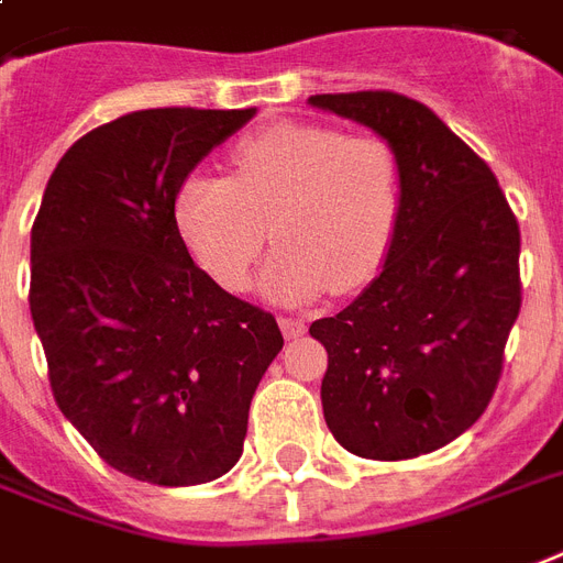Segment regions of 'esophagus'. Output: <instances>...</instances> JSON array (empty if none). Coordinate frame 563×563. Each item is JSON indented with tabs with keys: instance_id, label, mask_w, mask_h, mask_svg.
Returning a JSON list of instances; mask_svg holds the SVG:
<instances>
[{
	"instance_id": "34e87169",
	"label": "esophagus",
	"mask_w": 563,
	"mask_h": 563,
	"mask_svg": "<svg viewBox=\"0 0 563 563\" xmlns=\"http://www.w3.org/2000/svg\"><path fill=\"white\" fill-rule=\"evenodd\" d=\"M280 330L286 339H298L307 333V324L300 319H280Z\"/></svg>"
}]
</instances>
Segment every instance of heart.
I'll use <instances>...</instances> for the list:
<instances>
[{
    "label": "heart",
    "instance_id": "obj_1",
    "mask_svg": "<svg viewBox=\"0 0 563 563\" xmlns=\"http://www.w3.org/2000/svg\"><path fill=\"white\" fill-rule=\"evenodd\" d=\"M233 179L188 174L174 224L214 283L242 291L272 230V300L363 289L384 268L401 212V167L380 135L286 120L235 144Z\"/></svg>",
    "mask_w": 563,
    "mask_h": 563
}]
</instances>
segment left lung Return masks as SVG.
<instances>
[{"label":"left lung","instance_id":"8db88e82","mask_svg":"<svg viewBox=\"0 0 563 563\" xmlns=\"http://www.w3.org/2000/svg\"><path fill=\"white\" fill-rule=\"evenodd\" d=\"M396 147L401 212L384 272L310 324L328 349L324 422L372 461L443 449L478 422L520 316V224L499 179L434 111L396 91L316 93Z\"/></svg>","mask_w":563,"mask_h":563}]
</instances>
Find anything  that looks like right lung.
Here are the masks:
<instances>
[{"label": "right lung", "instance_id": "right-lung-1", "mask_svg": "<svg viewBox=\"0 0 563 563\" xmlns=\"http://www.w3.org/2000/svg\"><path fill=\"white\" fill-rule=\"evenodd\" d=\"M256 109H144L73 144L32 227L29 307L55 405L118 472L191 487L242 457L283 333L197 268L179 183Z\"/></svg>", "mask_w": 563, "mask_h": 563}]
</instances>
